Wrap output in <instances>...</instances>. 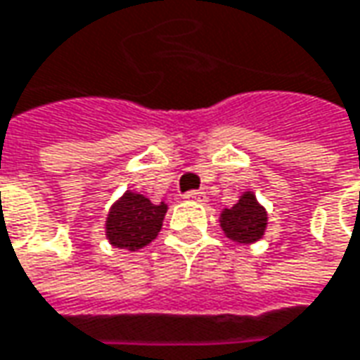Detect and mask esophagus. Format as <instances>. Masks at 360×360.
Wrapping results in <instances>:
<instances>
[{"label":"esophagus","mask_w":360,"mask_h":360,"mask_svg":"<svg viewBox=\"0 0 360 360\" xmlns=\"http://www.w3.org/2000/svg\"><path fill=\"white\" fill-rule=\"evenodd\" d=\"M184 198L190 202H206V194L200 192V190H190V192L184 194Z\"/></svg>","instance_id":"34e87169"}]
</instances>
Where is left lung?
Returning a JSON list of instances; mask_svg holds the SVG:
<instances>
[{
	"label": "left lung",
	"instance_id": "left-lung-1",
	"mask_svg": "<svg viewBox=\"0 0 360 360\" xmlns=\"http://www.w3.org/2000/svg\"><path fill=\"white\" fill-rule=\"evenodd\" d=\"M220 226L234 242H256L262 238L266 229V210L256 202L252 192H246L232 208H226L222 212Z\"/></svg>",
	"mask_w": 360,
	"mask_h": 360
}]
</instances>
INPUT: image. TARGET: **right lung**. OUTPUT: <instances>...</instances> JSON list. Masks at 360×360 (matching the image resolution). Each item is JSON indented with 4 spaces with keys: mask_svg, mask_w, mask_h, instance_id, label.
Returning a JSON list of instances; mask_svg holds the SVG:
<instances>
[{
    "mask_svg": "<svg viewBox=\"0 0 360 360\" xmlns=\"http://www.w3.org/2000/svg\"><path fill=\"white\" fill-rule=\"evenodd\" d=\"M168 206L164 202L152 204L146 196L126 192L105 220V236L118 248L140 250L158 236Z\"/></svg>",
    "mask_w": 360,
    "mask_h": 360,
    "instance_id": "add662e5",
    "label": "right lung"
}]
</instances>
